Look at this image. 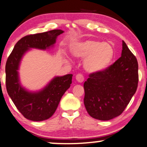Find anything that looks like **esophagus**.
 <instances>
[{
  "label": "esophagus",
  "instance_id": "obj_1",
  "mask_svg": "<svg viewBox=\"0 0 147 147\" xmlns=\"http://www.w3.org/2000/svg\"><path fill=\"white\" fill-rule=\"evenodd\" d=\"M76 80L78 81V82H80V83L82 82L84 80V76H83L82 74H77L76 76Z\"/></svg>",
  "mask_w": 147,
  "mask_h": 147
}]
</instances>
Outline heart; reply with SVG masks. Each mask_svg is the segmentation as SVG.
<instances>
[{"label": "heart", "instance_id": "1", "mask_svg": "<svg viewBox=\"0 0 147 147\" xmlns=\"http://www.w3.org/2000/svg\"><path fill=\"white\" fill-rule=\"evenodd\" d=\"M72 57L83 59L84 69L89 73H97L106 69L115 56V50L110 43L95 39H84L72 44Z\"/></svg>", "mask_w": 147, "mask_h": 147}]
</instances>
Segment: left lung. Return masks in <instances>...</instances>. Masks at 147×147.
<instances>
[{"label":"left lung","instance_id":"obj_1","mask_svg":"<svg viewBox=\"0 0 147 147\" xmlns=\"http://www.w3.org/2000/svg\"><path fill=\"white\" fill-rule=\"evenodd\" d=\"M121 57L106 70L91 74L84 82V104L90 117L108 121L123 112L136 91L138 65L123 41Z\"/></svg>","mask_w":147,"mask_h":147}]
</instances>
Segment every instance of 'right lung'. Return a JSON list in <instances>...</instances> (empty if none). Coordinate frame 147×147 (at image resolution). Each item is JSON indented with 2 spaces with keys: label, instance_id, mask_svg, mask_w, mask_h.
I'll return each mask as SVG.
<instances>
[{
  "label": "right lung",
  "instance_id": "obj_1",
  "mask_svg": "<svg viewBox=\"0 0 147 147\" xmlns=\"http://www.w3.org/2000/svg\"><path fill=\"white\" fill-rule=\"evenodd\" d=\"M63 32L62 30H52L24 37L16 43L7 61V93L22 115L30 121H44L54 115L61 97L70 87L73 75L55 76L41 89L31 91L24 87L20 82L21 61L30 49L47 50L53 48L58 36Z\"/></svg>",
  "mask_w": 147,
  "mask_h": 147
}]
</instances>
